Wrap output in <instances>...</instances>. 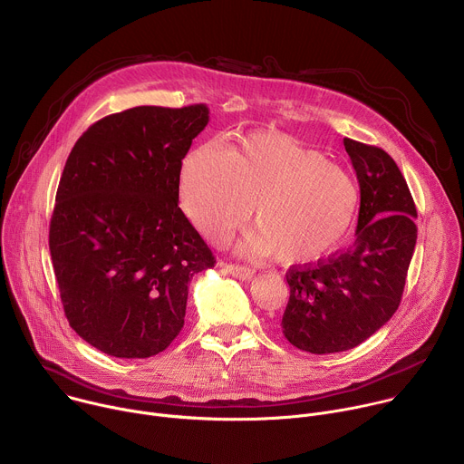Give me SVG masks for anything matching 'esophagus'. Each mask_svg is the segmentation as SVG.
<instances>
[{"label":"esophagus","mask_w":464,"mask_h":464,"mask_svg":"<svg viewBox=\"0 0 464 464\" xmlns=\"http://www.w3.org/2000/svg\"><path fill=\"white\" fill-rule=\"evenodd\" d=\"M224 268L229 276H233L238 281H251L255 277V270L247 266H238V264H224Z\"/></svg>","instance_id":"1"}]
</instances>
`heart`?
<instances>
[{"instance_id":"b5f03b06","label":"heart","mask_w":464,"mask_h":464,"mask_svg":"<svg viewBox=\"0 0 464 464\" xmlns=\"http://www.w3.org/2000/svg\"><path fill=\"white\" fill-rule=\"evenodd\" d=\"M179 206L209 240H224L242 226L253 206L256 229L240 242L247 255L288 266L314 264L349 235L360 190L353 176L297 140L260 131L224 152L217 145L192 149L179 170Z\"/></svg>"}]
</instances>
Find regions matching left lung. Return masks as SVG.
Segmentation results:
<instances>
[{
    "instance_id": "obj_1",
    "label": "left lung",
    "mask_w": 464,
    "mask_h": 464,
    "mask_svg": "<svg viewBox=\"0 0 464 464\" xmlns=\"http://www.w3.org/2000/svg\"><path fill=\"white\" fill-rule=\"evenodd\" d=\"M343 145L360 183L356 240L286 274L283 334L312 354L354 349L392 317L417 244V208L401 169L378 147L349 138Z\"/></svg>"
}]
</instances>
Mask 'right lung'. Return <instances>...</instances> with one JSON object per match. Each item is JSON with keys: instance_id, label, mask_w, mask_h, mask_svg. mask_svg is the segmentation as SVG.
Segmentation results:
<instances>
[{"instance_id": "obj_1", "label": "right lung", "mask_w": 464, "mask_h": 464, "mask_svg": "<svg viewBox=\"0 0 464 464\" xmlns=\"http://www.w3.org/2000/svg\"><path fill=\"white\" fill-rule=\"evenodd\" d=\"M206 104L138 106L92 124L65 161L49 227L75 333L115 358H150L183 328L190 279L215 256L178 208L181 160Z\"/></svg>"}]
</instances>
